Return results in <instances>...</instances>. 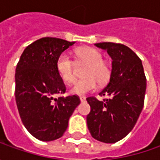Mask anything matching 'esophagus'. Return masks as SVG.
<instances>
[{"instance_id":"obj_1","label":"esophagus","mask_w":160,"mask_h":160,"mask_svg":"<svg viewBox=\"0 0 160 160\" xmlns=\"http://www.w3.org/2000/svg\"><path fill=\"white\" fill-rule=\"evenodd\" d=\"M80 101H81V102H86V98L84 96H81L80 97Z\"/></svg>"}]
</instances>
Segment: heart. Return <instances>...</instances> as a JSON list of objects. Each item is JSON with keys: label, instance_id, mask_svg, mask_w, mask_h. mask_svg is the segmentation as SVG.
I'll return each instance as SVG.
<instances>
[{"label": "heart", "instance_id": "b5f03b06", "mask_svg": "<svg viewBox=\"0 0 160 160\" xmlns=\"http://www.w3.org/2000/svg\"><path fill=\"white\" fill-rule=\"evenodd\" d=\"M77 58L88 65L83 73L84 78L77 80L71 89V92L77 95H84L97 87V82L105 84L111 76V67L103 60L102 53L97 49L86 47L77 51ZM58 76L66 83L75 81L74 62L68 53H61L56 62Z\"/></svg>", "mask_w": 160, "mask_h": 160}]
</instances>
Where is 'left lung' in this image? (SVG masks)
Returning <instances> with one entry per match:
<instances>
[{
    "mask_svg": "<svg viewBox=\"0 0 160 160\" xmlns=\"http://www.w3.org/2000/svg\"><path fill=\"white\" fill-rule=\"evenodd\" d=\"M94 45L107 51L112 70L109 83L99 93L109 98H86L91 107L87 126L94 139L114 143L126 137L138 120L144 105L146 77L141 58L130 48L114 42Z\"/></svg>",
    "mask_w": 160,
    "mask_h": 160,
    "instance_id": "left-lung-1",
    "label": "left lung"
}]
</instances>
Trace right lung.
Masks as SVG:
<instances>
[{"instance_id": "right-lung-1", "label": "right lung", "mask_w": 160, "mask_h": 160, "mask_svg": "<svg viewBox=\"0 0 160 160\" xmlns=\"http://www.w3.org/2000/svg\"><path fill=\"white\" fill-rule=\"evenodd\" d=\"M74 43L55 37L41 38L24 50L17 65L15 98L18 113L27 130L40 141L60 138L80 103L77 95L56 98L66 92L56 62Z\"/></svg>"}]
</instances>
